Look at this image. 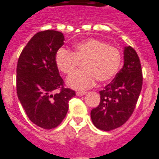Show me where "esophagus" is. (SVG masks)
I'll return each mask as SVG.
<instances>
[{
    "instance_id": "esophagus-1",
    "label": "esophagus",
    "mask_w": 159,
    "mask_h": 159,
    "mask_svg": "<svg viewBox=\"0 0 159 159\" xmlns=\"http://www.w3.org/2000/svg\"><path fill=\"white\" fill-rule=\"evenodd\" d=\"M86 93H87L86 92H77V93H76V94H77L78 97H82V96H84Z\"/></svg>"
}]
</instances>
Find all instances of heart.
Wrapping results in <instances>:
<instances>
[{
  "label": "heart",
  "instance_id": "b5f03b06",
  "mask_svg": "<svg viewBox=\"0 0 159 159\" xmlns=\"http://www.w3.org/2000/svg\"><path fill=\"white\" fill-rule=\"evenodd\" d=\"M122 59L120 48L105 41L88 39L77 43L73 52L60 48L55 55V62L60 72L70 75L83 62L84 69L74 72L67 78V85L73 89L84 90L92 87L97 79L110 81L119 71Z\"/></svg>",
  "mask_w": 159,
  "mask_h": 159
}]
</instances>
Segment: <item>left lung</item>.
<instances>
[{
	"instance_id": "8db88e82",
	"label": "left lung",
	"mask_w": 159,
	"mask_h": 159,
	"mask_svg": "<svg viewBox=\"0 0 159 159\" xmlns=\"http://www.w3.org/2000/svg\"><path fill=\"white\" fill-rule=\"evenodd\" d=\"M124 59L123 67L115 79L99 92V106L91 111L94 125L102 130H112L128 120L134 111L142 89L140 60L130 46L125 48Z\"/></svg>"
}]
</instances>
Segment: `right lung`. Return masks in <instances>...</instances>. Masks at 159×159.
Segmentation results:
<instances>
[{"label":"right lung","mask_w":159,"mask_h":159,"mask_svg":"<svg viewBox=\"0 0 159 159\" xmlns=\"http://www.w3.org/2000/svg\"><path fill=\"white\" fill-rule=\"evenodd\" d=\"M63 41L61 32L40 31L23 48L17 62L16 92L21 106L34 125L45 129L59 125L68 102L76 96L75 91L64 87L55 62Z\"/></svg>","instance_id":"1"}]
</instances>
